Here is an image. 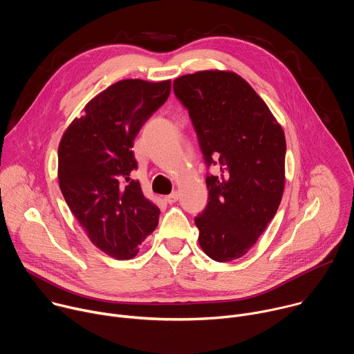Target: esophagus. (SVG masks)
Masks as SVG:
<instances>
[{
    "mask_svg": "<svg viewBox=\"0 0 354 354\" xmlns=\"http://www.w3.org/2000/svg\"><path fill=\"white\" fill-rule=\"evenodd\" d=\"M164 198H165L167 203H175V201H178V198H179V193L178 192H172L171 194L165 196Z\"/></svg>",
    "mask_w": 354,
    "mask_h": 354,
    "instance_id": "1",
    "label": "esophagus"
}]
</instances>
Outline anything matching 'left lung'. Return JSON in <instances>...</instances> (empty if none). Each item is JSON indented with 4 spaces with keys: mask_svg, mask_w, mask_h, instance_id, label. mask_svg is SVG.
I'll use <instances>...</instances> for the list:
<instances>
[{
    "mask_svg": "<svg viewBox=\"0 0 354 354\" xmlns=\"http://www.w3.org/2000/svg\"><path fill=\"white\" fill-rule=\"evenodd\" d=\"M206 165L209 203L194 218L198 243L216 262L243 257L274 217L284 190L286 138L265 100L242 77L206 70L176 78Z\"/></svg>",
    "mask_w": 354,
    "mask_h": 354,
    "instance_id": "left-lung-1",
    "label": "left lung"
}]
</instances>
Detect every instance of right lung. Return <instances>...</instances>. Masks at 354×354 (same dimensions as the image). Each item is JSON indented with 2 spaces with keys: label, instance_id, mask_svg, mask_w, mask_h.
Segmentation results:
<instances>
[{
  "label": "right lung",
  "instance_id": "1",
  "mask_svg": "<svg viewBox=\"0 0 354 354\" xmlns=\"http://www.w3.org/2000/svg\"><path fill=\"white\" fill-rule=\"evenodd\" d=\"M171 80H122L97 93L64 131L59 183L91 242L106 255L131 259L158 225L160 209L130 179L134 138L165 104Z\"/></svg>",
  "mask_w": 354,
  "mask_h": 354
}]
</instances>
